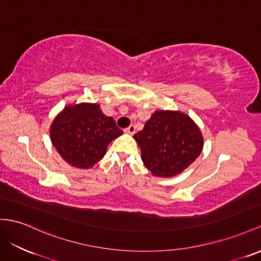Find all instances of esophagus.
<instances>
[{
    "label": "esophagus",
    "mask_w": 261,
    "mask_h": 261,
    "mask_svg": "<svg viewBox=\"0 0 261 261\" xmlns=\"http://www.w3.org/2000/svg\"><path fill=\"white\" fill-rule=\"evenodd\" d=\"M124 132L126 133V135H131V136L135 135V133H136V126L133 125V124H131V125L128 126V128L124 129Z\"/></svg>",
    "instance_id": "obj_1"
}]
</instances>
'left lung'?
<instances>
[{"label": "left lung", "instance_id": "left-lung-1", "mask_svg": "<svg viewBox=\"0 0 261 261\" xmlns=\"http://www.w3.org/2000/svg\"><path fill=\"white\" fill-rule=\"evenodd\" d=\"M141 159L154 176L172 177L195 161L204 140L196 123L181 111L152 113L142 131L135 136Z\"/></svg>", "mask_w": 261, "mask_h": 261}]
</instances>
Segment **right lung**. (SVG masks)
<instances>
[{
  "label": "right lung",
  "mask_w": 261,
  "mask_h": 261,
  "mask_svg": "<svg viewBox=\"0 0 261 261\" xmlns=\"http://www.w3.org/2000/svg\"><path fill=\"white\" fill-rule=\"evenodd\" d=\"M122 133L113 118L103 115L98 103L66 106L49 130L59 155L78 169L92 168L105 156L108 144Z\"/></svg>",
  "instance_id": "add662e5"
}]
</instances>
